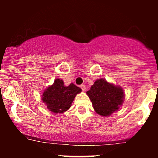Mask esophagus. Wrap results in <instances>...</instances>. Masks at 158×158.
<instances>
[{
	"label": "esophagus",
	"instance_id": "esophagus-1",
	"mask_svg": "<svg viewBox=\"0 0 158 158\" xmlns=\"http://www.w3.org/2000/svg\"><path fill=\"white\" fill-rule=\"evenodd\" d=\"M80 88H81V90H82V91H85V90H86V87H85V85H81Z\"/></svg>",
	"mask_w": 158,
	"mask_h": 158
}]
</instances>
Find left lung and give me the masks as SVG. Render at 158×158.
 I'll return each mask as SVG.
<instances>
[{
    "label": "left lung",
    "instance_id": "left-lung-1",
    "mask_svg": "<svg viewBox=\"0 0 158 158\" xmlns=\"http://www.w3.org/2000/svg\"><path fill=\"white\" fill-rule=\"evenodd\" d=\"M98 114L108 117L117 111L124 101V91L121 87L108 82L106 79L96 80L86 92Z\"/></svg>",
    "mask_w": 158,
    "mask_h": 158
}]
</instances>
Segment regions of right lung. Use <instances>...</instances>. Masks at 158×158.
<instances>
[{
  "label": "right lung",
  "instance_id": "add662e5",
  "mask_svg": "<svg viewBox=\"0 0 158 158\" xmlns=\"http://www.w3.org/2000/svg\"><path fill=\"white\" fill-rule=\"evenodd\" d=\"M81 92V88L73 83L65 86L62 79H56L53 84L44 90L41 98L49 110L61 114L70 108L74 98Z\"/></svg>",
  "mask_w": 158,
  "mask_h": 158
}]
</instances>
